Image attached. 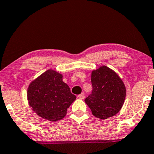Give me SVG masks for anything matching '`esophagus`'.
<instances>
[{
  "label": "esophagus",
  "mask_w": 154,
  "mask_h": 154,
  "mask_svg": "<svg viewBox=\"0 0 154 154\" xmlns=\"http://www.w3.org/2000/svg\"><path fill=\"white\" fill-rule=\"evenodd\" d=\"M77 97H78V98H79V99H81V100H83V99L85 98V94H84L82 93V94L77 95Z\"/></svg>",
  "instance_id": "obj_1"
}]
</instances>
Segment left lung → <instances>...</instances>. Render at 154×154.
Here are the masks:
<instances>
[{
	"instance_id": "8db88e82",
	"label": "left lung",
	"mask_w": 154,
	"mask_h": 154,
	"mask_svg": "<svg viewBox=\"0 0 154 154\" xmlns=\"http://www.w3.org/2000/svg\"><path fill=\"white\" fill-rule=\"evenodd\" d=\"M91 94L85 100L97 118L106 119L119 112L126 97L125 85L114 70L101 66L91 72Z\"/></svg>"
}]
</instances>
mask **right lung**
Instances as JSON below:
<instances>
[{"instance_id": "obj_1", "label": "right lung", "mask_w": 154, "mask_h": 154, "mask_svg": "<svg viewBox=\"0 0 154 154\" xmlns=\"http://www.w3.org/2000/svg\"><path fill=\"white\" fill-rule=\"evenodd\" d=\"M28 100L32 109L40 117L51 122L63 119L67 109L76 100L63 81V75L48 69L30 84Z\"/></svg>"}]
</instances>
